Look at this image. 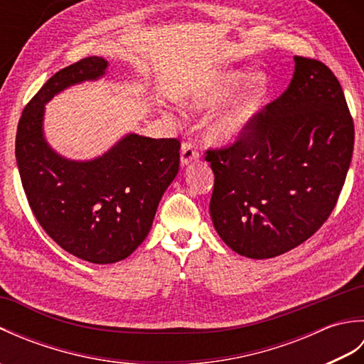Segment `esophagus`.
<instances>
[{"label": "esophagus", "mask_w": 364, "mask_h": 364, "mask_svg": "<svg viewBox=\"0 0 364 364\" xmlns=\"http://www.w3.org/2000/svg\"><path fill=\"white\" fill-rule=\"evenodd\" d=\"M197 158H198V149H197V145H196L194 142H192V141L183 142V145H181V153H180L181 164L186 166V164H189L191 161H194V159H197Z\"/></svg>", "instance_id": "1"}]
</instances>
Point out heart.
<instances>
[{
	"instance_id": "heart-1",
	"label": "heart",
	"mask_w": 364,
	"mask_h": 364,
	"mask_svg": "<svg viewBox=\"0 0 364 364\" xmlns=\"http://www.w3.org/2000/svg\"><path fill=\"white\" fill-rule=\"evenodd\" d=\"M241 78L242 75L237 72H227L220 75V78L214 84V87H211V90H208L206 94L197 100V107H206L218 103L219 100L230 94V90L241 81ZM266 92L267 80L264 75L255 73L249 76L242 84V87L239 89L236 97L231 100V103L210 122V125H208V136L213 141L220 142L236 139L247 128V125L253 119V115L259 109Z\"/></svg>"
}]
</instances>
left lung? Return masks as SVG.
Here are the masks:
<instances>
[{"label":"left lung","mask_w":364,"mask_h":364,"mask_svg":"<svg viewBox=\"0 0 364 364\" xmlns=\"http://www.w3.org/2000/svg\"><path fill=\"white\" fill-rule=\"evenodd\" d=\"M294 60L288 89L235 142L205 151L214 228L247 258H274L311 237L335 210L352 161L355 128L341 84L318 59Z\"/></svg>","instance_id":"left-lung-1"}]
</instances>
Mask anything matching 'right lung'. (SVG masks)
Here are the masks:
<instances>
[{
  "mask_svg": "<svg viewBox=\"0 0 364 364\" xmlns=\"http://www.w3.org/2000/svg\"><path fill=\"white\" fill-rule=\"evenodd\" d=\"M107 63L81 59L54 73L18 120L15 156L37 222L73 257L111 264L129 257L149 235L159 200L180 167L178 139L129 134L87 162L60 158L42 134L43 105L72 84L95 80Z\"/></svg>",
  "mask_w": 364,
  "mask_h": 364,
  "instance_id": "1",
  "label": "right lung"
}]
</instances>
